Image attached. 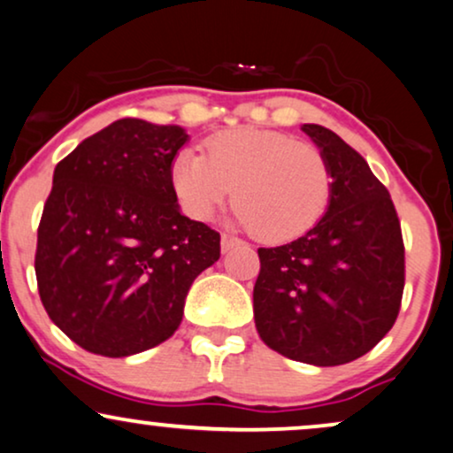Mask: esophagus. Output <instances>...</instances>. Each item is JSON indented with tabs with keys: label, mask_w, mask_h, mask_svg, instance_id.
Here are the masks:
<instances>
[{
	"label": "esophagus",
	"mask_w": 453,
	"mask_h": 453,
	"mask_svg": "<svg viewBox=\"0 0 453 453\" xmlns=\"http://www.w3.org/2000/svg\"><path fill=\"white\" fill-rule=\"evenodd\" d=\"M242 244V240L236 238V236H230V234H223L221 236V250L223 253H227V250L234 249V246Z\"/></svg>",
	"instance_id": "1"
}]
</instances>
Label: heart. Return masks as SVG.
Returning a JSON list of instances; mask_svg holds the SVG:
<instances>
[{"mask_svg": "<svg viewBox=\"0 0 453 453\" xmlns=\"http://www.w3.org/2000/svg\"><path fill=\"white\" fill-rule=\"evenodd\" d=\"M177 152L171 181L186 213L207 221L234 195L236 221L265 242L305 236L328 211L334 173L324 150L276 129L236 127Z\"/></svg>", "mask_w": 453, "mask_h": 453, "instance_id": "b5f03b06", "label": "heart"}]
</instances>
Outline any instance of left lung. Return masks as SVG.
I'll use <instances>...</instances> for the list:
<instances>
[{"label":"left lung","mask_w":453,"mask_h":453,"mask_svg":"<svg viewBox=\"0 0 453 453\" xmlns=\"http://www.w3.org/2000/svg\"><path fill=\"white\" fill-rule=\"evenodd\" d=\"M301 129L328 157L334 190L322 221L305 236L257 250L255 326L284 357L341 365L379 345L399 316L402 223L362 154L322 125Z\"/></svg>","instance_id":"8db88e82"}]
</instances>
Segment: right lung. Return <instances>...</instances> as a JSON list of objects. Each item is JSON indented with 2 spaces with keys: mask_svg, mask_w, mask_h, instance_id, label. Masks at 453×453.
Masks as SVG:
<instances>
[{
  "mask_svg": "<svg viewBox=\"0 0 453 453\" xmlns=\"http://www.w3.org/2000/svg\"><path fill=\"white\" fill-rule=\"evenodd\" d=\"M177 125L121 119L54 169L37 227L35 276L51 322L85 351L127 357L180 328L194 280L221 253L219 232L177 209Z\"/></svg>",
  "mask_w": 453,
  "mask_h": 453,
  "instance_id": "right-lung-1",
  "label": "right lung"
}]
</instances>
